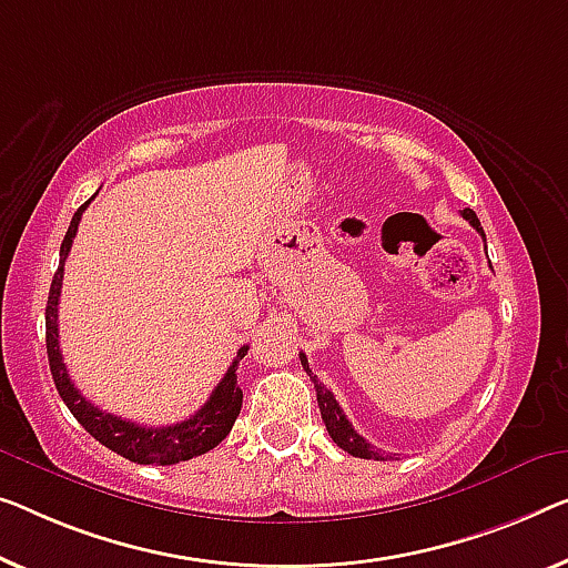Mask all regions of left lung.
I'll return each mask as SVG.
<instances>
[{"label": "left lung", "mask_w": 568, "mask_h": 568, "mask_svg": "<svg viewBox=\"0 0 568 568\" xmlns=\"http://www.w3.org/2000/svg\"><path fill=\"white\" fill-rule=\"evenodd\" d=\"M462 216L467 219V222L474 226V230H477V232L481 234V240H485V230H481L477 214H474L471 209H464ZM301 365H303V369L308 372L313 387H316V400H318V408H321V418H324L326 430H328V436L334 438V444H336L338 448H344L346 454L359 456V459H377V462H385V456L379 454L375 446H372L369 442H365V438H362V436L357 434V430L352 428L349 418H346L344 410L338 408V403H336V397L332 395V390H326V385L321 383V379L311 372L308 359H306V354H303V352H301ZM390 459H393V456H390Z\"/></svg>", "instance_id": "left-lung-1"}]
</instances>
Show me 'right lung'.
Listing matches in <instances>:
<instances>
[{"mask_svg": "<svg viewBox=\"0 0 568 568\" xmlns=\"http://www.w3.org/2000/svg\"><path fill=\"white\" fill-rule=\"evenodd\" d=\"M91 199L87 203H81L79 211H75L71 219V226H68L61 244V265H58L53 283H50L45 308V344L50 375H53L58 395L63 397L68 410L73 413V418L79 420L99 444H104L106 448H112V452L124 456V459L138 464H160V467H168V464L189 462L193 456L211 452V448L219 446L226 436H230L234 420L242 410V390L240 385H236V367H240V359L247 354L250 346H242V349L236 352L232 367L226 369V375L222 377V383L216 385V390L211 393L209 400L201 405V410L193 413L191 418L175 423V426H138V423L132 420H122L112 416V413L99 410L94 403H89L87 397L75 390L63 365L61 344H58V298H61L65 257L68 252H71L75 232H79L81 214L87 211Z\"/></svg>", "mask_w": 568, "mask_h": 568, "instance_id": "obj_1", "label": "right lung"}]
</instances>
